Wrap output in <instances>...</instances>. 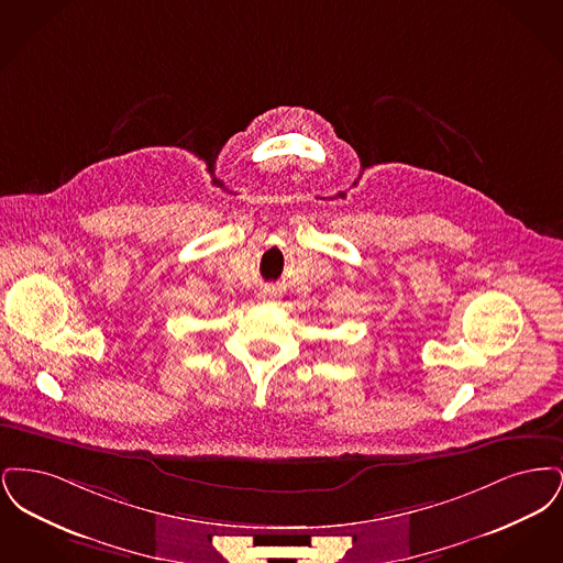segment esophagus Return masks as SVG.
Masks as SVG:
<instances>
[{"instance_id":"1","label":"esophagus","mask_w":563,"mask_h":563,"mask_svg":"<svg viewBox=\"0 0 563 563\" xmlns=\"http://www.w3.org/2000/svg\"><path fill=\"white\" fill-rule=\"evenodd\" d=\"M274 297H276V294H274V291H264V294H262V299H264V301H272Z\"/></svg>"}]
</instances>
